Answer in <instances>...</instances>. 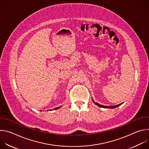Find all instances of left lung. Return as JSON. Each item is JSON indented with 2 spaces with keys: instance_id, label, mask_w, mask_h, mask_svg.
I'll return each instance as SVG.
<instances>
[{
  "instance_id": "8db88e82",
  "label": "left lung",
  "mask_w": 149,
  "mask_h": 149,
  "mask_svg": "<svg viewBox=\"0 0 149 149\" xmlns=\"http://www.w3.org/2000/svg\"><path fill=\"white\" fill-rule=\"evenodd\" d=\"M93 102L95 103V105H97V106H98V107H102V108H105V109H115V108H116V107H118V106L121 105L123 104V103H121V104H118V105H116L106 106V105H102L100 104H98V103H97V102H94V101L93 100Z\"/></svg>"
}]
</instances>
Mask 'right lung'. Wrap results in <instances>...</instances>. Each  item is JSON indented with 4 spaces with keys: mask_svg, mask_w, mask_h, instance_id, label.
<instances>
[{
    "mask_svg": "<svg viewBox=\"0 0 149 149\" xmlns=\"http://www.w3.org/2000/svg\"><path fill=\"white\" fill-rule=\"evenodd\" d=\"M61 107V106H60V107H56V108H55V109H54L52 110H57V109H59L60 107ZM51 111V110H50ZM40 111H42V110H40ZM47 111H49V110H47Z\"/></svg>",
    "mask_w": 149,
    "mask_h": 149,
    "instance_id": "add662e5",
    "label": "right lung"
}]
</instances>
